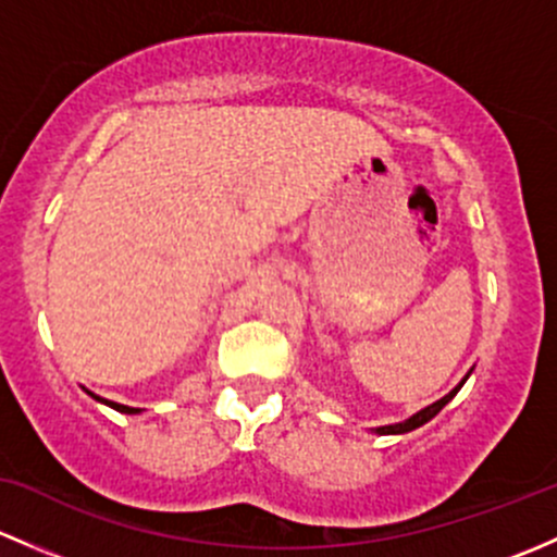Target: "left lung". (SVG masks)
<instances>
[{"label":"left lung","mask_w":557,"mask_h":557,"mask_svg":"<svg viewBox=\"0 0 557 557\" xmlns=\"http://www.w3.org/2000/svg\"><path fill=\"white\" fill-rule=\"evenodd\" d=\"M467 377H469V375H467ZM467 377H463V381H467ZM463 381L458 383V386L453 388L450 394H445L443 399H437V403H434V405L423 407L421 412H416V416H410V418H407V421H403V423H394V426H381V429H375V432H377V434H405V432H412V429L423 426V423H426V421H432V418L437 416V412L443 410V407L448 405L453 397H456V394H458V388L463 386Z\"/></svg>","instance_id":"8db88e82"}]
</instances>
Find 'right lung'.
<instances>
[{
	"label": "right lung",
	"instance_id": "right-lung-1",
	"mask_svg": "<svg viewBox=\"0 0 557 557\" xmlns=\"http://www.w3.org/2000/svg\"><path fill=\"white\" fill-rule=\"evenodd\" d=\"M96 399H99V403L109 405V407H114V410H117V412H139V410H136V407H128V405H117V403H107V399H101V397H96Z\"/></svg>",
	"mask_w": 557,
	"mask_h": 557
}]
</instances>
